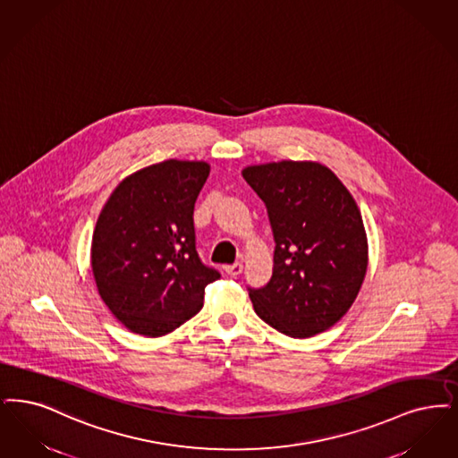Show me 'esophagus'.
Masks as SVG:
<instances>
[{"mask_svg":"<svg viewBox=\"0 0 458 458\" xmlns=\"http://www.w3.org/2000/svg\"><path fill=\"white\" fill-rule=\"evenodd\" d=\"M225 271H226V275L232 276V277H237V276L242 275V271H243V264H242V262L230 264V266L225 267Z\"/></svg>","mask_w":458,"mask_h":458,"instance_id":"1","label":"esophagus"}]
</instances>
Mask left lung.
<instances>
[{"mask_svg":"<svg viewBox=\"0 0 458 458\" xmlns=\"http://www.w3.org/2000/svg\"><path fill=\"white\" fill-rule=\"evenodd\" d=\"M243 179L266 202L275 233L271 281L250 290L257 315L290 337L337 324L354 303L368 267V238L346 185L318 162L249 165Z\"/></svg>","mask_w":458,"mask_h":458,"instance_id":"1","label":"left lung"}]
</instances>
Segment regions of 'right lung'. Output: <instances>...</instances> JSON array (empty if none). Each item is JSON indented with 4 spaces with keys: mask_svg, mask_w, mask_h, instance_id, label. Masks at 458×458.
I'll return each instance as SVG.
<instances>
[{
    "mask_svg": "<svg viewBox=\"0 0 458 458\" xmlns=\"http://www.w3.org/2000/svg\"><path fill=\"white\" fill-rule=\"evenodd\" d=\"M209 164L165 160L128 175L104 204L92 237L95 284L126 329L162 337L202 309L220 279L196 252L194 204Z\"/></svg>",
    "mask_w": 458,
    "mask_h": 458,
    "instance_id": "add662e5",
    "label": "right lung"
}]
</instances>
